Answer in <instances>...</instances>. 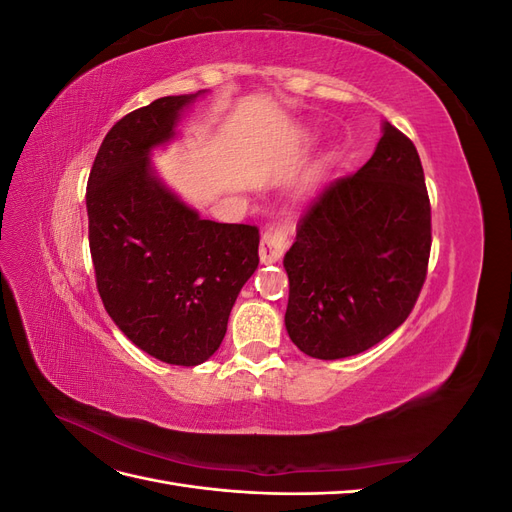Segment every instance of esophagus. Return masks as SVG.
<instances>
[{"label":"esophagus","instance_id":"34e87169","mask_svg":"<svg viewBox=\"0 0 512 512\" xmlns=\"http://www.w3.org/2000/svg\"><path fill=\"white\" fill-rule=\"evenodd\" d=\"M288 247V226L286 224H273L265 230V235L260 239V260L265 265L277 262Z\"/></svg>","mask_w":512,"mask_h":512}]
</instances>
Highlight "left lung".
Instances as JSON below:
<instances>
[{"label": "left lung", "instance_id": "left-lung-1", "mask_svg": "<svg viewBox=\"0 0 512 512\" xmlns=\"http://www.w3.org/2000/svg\"><path fill=\"white\" fill-rule=\"evenodd\" d=\"M431 207L414 143L389 121L374 156L305 209L284 256L286 331L322 361L376 346L410 316L427 277Z\"/></svg>", "mask_w": 512, "mask_h": 512}]
</instances>
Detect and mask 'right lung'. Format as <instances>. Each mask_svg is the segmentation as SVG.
<instances>
[{
	"mask_svg": "<svg viewBox=\"0 0 512 512\" xmlns=\"http://www.w3.org/2000/svg\"><path fill=\"white\" fill-rule=\"evenodd\" d=\"M203 91L136 108L104 136L87 181L89 250L104 309L134 346L170 365L220 348L230 309L258 267V228L220 224L170 192L151 149L175 138Z\"/></svg>",
	"mask_w": 512,
	"mask_h": 512,
	"instance_id": "add662e5",
	"label": "right lung"
}]
</instances>
